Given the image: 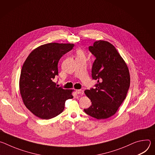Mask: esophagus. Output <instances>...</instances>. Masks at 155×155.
Listing matches in <instances>:
<instances>
[{
    "mask_svg": "<svg viewBox=\"0 0 155 155\" xmlns=\"http://www.w3.org/2000/svg\"><path fill=\"white\" fill-rule=\"evenodd\" d=\"M76 93L78 94H81L83 95L84 94V91L82 90H76Z\"/></svg>",
    "mask_w": 155,
    "mask_h": 155,
    "instance_id": "34e87169",
    "label": "esophagus"
}]
</instances>
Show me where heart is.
I'll use <instances>...</instances> for the list:
<instances>
[{
  "mask_svg": "<svg viewBox=\"0 0 155 155\" xmlns=\"http://www.w3.org/2000/svg\"><path fill=\"white\" fill-rule=\"evenodd\" d=\"M77 56H84V53L81 50H78L77 51Z\"/></svg>",
  "mask_w": 155,
  "mask_h": 155,
  "instance_id": "1",
  "label": "heart"
}]
</instances>
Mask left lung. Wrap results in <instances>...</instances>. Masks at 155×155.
<instances>
[{
    "instance_id": "1",
    "label": "left lung",
    "mask_w": 155,
    "mask_h": 155,
    "mask_svg": "<svg viewBox=\"0 0 155 155\" xmlns=\"http://www.w3.org/2000/svg\"><path fill=\"white\" fill-rule=\"evenodd\" d=\"M89 50L96 57L92 77L97 80L95 88L84 91L92 105L84 112L97 120L114 115L125 99L130 86L126 63L115 47L108 41L98 40Z\"/></svg>"
}]
</instances>
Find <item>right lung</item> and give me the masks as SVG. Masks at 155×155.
<instances>
[{"label":"right lung","instance_id":"right-lung-1","mask_svg":"<svg viewBox=\"0 0 155 155\" xmlns=\"http://www.w3.org/2000/svg\"><path fill=\"white\" fill-rule=\"evenodd\" d=\"M73 43H49L34 49L22 67L19 91L25 106L36 117L48 120L59 115L73 90L57 87L53 80L58 75L61 58L71 51Z\"/></svg>","mask_w":155,"mask_h":155}]
</instances>
